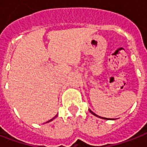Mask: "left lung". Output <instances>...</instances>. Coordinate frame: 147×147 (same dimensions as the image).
Listing matches in <instances>:
<instances>
[{"label": "left lung", "mask_w": 147, "mask_h": 147, "mask_svg": "<svg viewBox=\"0 0 147 147\" xmlns=\"http://www.w3.org/2000/svg\"><path fill=\"white\" fill-rule=\"evenodd\" d=\"M90 112H91V113H92V114H94V115H95V116L98 117H100V118H102V117H99V116H98V115H96V113H93L92 111H91V110H90ZM102 119H107V118H105V117H103V118H102Z\"/></svg>", "instance_id": "8db88e82"}]
</instances>
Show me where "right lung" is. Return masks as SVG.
<instances>
[{
	"label": "right lung",
	"mask_w": 147,
	"mask_h": 147,
	"mask_svg": "<svg viewBox=\"0 0 147 147\" xmlns=\"http://www.w3.org/2000/svg\"><path fill=\"white\" fill-rule=\"evenodd\" d=\"M54 118H55V117H54ZM54 118H52V119H54ZM52 119H51V120H50V121H48V122H49V121H52Z\"/></svg>",
	"instance_id": "obj_1"
}]
</instances>
